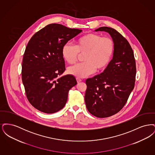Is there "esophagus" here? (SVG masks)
Masks as SVG:
<instances>
[{
    "label": "esophagus",
    "mask_w": 155,
    "mask_h": 155,
    "mask_svg": "<svg viewBox=\"0 0 155 155\" xmlns=\"http://www.w3.org/2000/svg\"><path fill=\"white\" fill-rule=\"evenodd\" d=\"M76 80H77V82H78V83H79V82H80L82 81L81 79H80V78H76Z\"/></svg>",
    "instance_id": "34e87169"
}]
</instances>
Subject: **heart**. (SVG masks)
I'll return each mask as SVG.
<instances>
[{
    "mask_svg": "<svg viewBox=\"0 0 155 155\" xmlns=\"http://www.w3.org/2000/svg\"><path fill=\"white\" fill-rule=\"evenodd\" d=\"M114 49L113 41L95 33H88L76 41L75 46L64 45L61 54L69 64H73L82 55L83 63L70 67L68 73L78 78H84L95 70L100 71L109 64Z\"/></svg>",
    "mask_w": 155,
    "mask_h": 155,
    "instance_id": "obj_1",
    "label": "heart"
}]
</instances>
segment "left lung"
<instances>
[{
  "mask_svg": "<svg viewBox=\"0 0 155 155\" xmlns=\"http://www.w3.org/2000/svg\"><path fill=\"white\" fill-rule=\"evenodd\" d=\"M108 32L114 44L113 57L102 73L88 78L85 102L89 112L99 118L111 116L124 106L134 88L136 63L127 40L107 27L95 31Z\"/></svg>",
  "mask_w": 155,
  "mask_h": 155,
  "instance_id": "left-lung-1",
  "label": "left lung"
}]
</instances>
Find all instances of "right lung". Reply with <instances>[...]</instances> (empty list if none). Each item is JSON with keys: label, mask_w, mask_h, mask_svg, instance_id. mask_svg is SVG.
Returning <instances> with one entry per match:
<instances>
[{"label": "right lung", "mask_w": 155, "mask_h": 155, "mask_svg": "<svg viewBox=\"0 0 155 155\" xmlns=\"http://www.w3.org/2000/svg\"><path fill=\"white\" fill-rule=\"evenodd\" d=\"M82 31L51 24L28 42L22 59V81L29 102L38 110L54 113L65 106L68 91L77 81L72 75L58 78L66 70L61 51Z\"/></svg>", "instance_id": "right-lung-1"}]
</instances>
